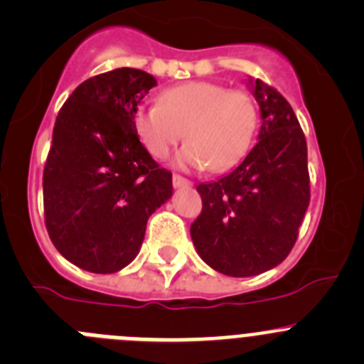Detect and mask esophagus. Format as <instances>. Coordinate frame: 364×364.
Listing matches in <instances>:
<instances>
[{
    "mask_svg": "<svg viewBox=\"0 0 364 364\" xmlns=\"http://www.w3.org/2000/svg\"><path fill=\"white\" fill-rule=\"evenodd\" d=\"M172 185H174L176 188H188V186H192V181L186 178H183V176L174 174L172 176Z\"/></svg>",
    "mask_w": 364,
    "mask_h": 364,
    "instance_id": "1",
    "label": "esophagus"
}]
</instances>
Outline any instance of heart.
I'll list each match as a JSON object with an SVG mask.
<instances>
[{"mask_svg": "<svg viewBox=\"0 0 364 364\" xmlns=\"http://www.w3.org/2000/svg\"><path fill=\"white\" fill-rule=\"evenodd\" d=\"M259 125L257 102L247 91L193 80L163 91L159 104L134 111V129L154 158L165 159L186 136L178 163L228 171L250 151Z\"/></svg>", "mask_w": 364, "mask_h": 364, "instance_id": "heart-1", "label": "heart"}]
</instances>
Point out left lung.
<instances>
[{
  "label": "left lung",
  "instance_id": "8db88e82",
  "mask_svg": "<svg viewBox=\"0 0 364 364\" xmlns=\"http://www.w3.org/2000/svg\"><path fill=\"white\" fill-rule=\"evenodd\" d=\"M259 144L228 176L198 186L203 210L190 226L199 257L228 277H253L291 253L311 201L307 141L293 107L257 79Z\"/></svg>",
  "mask_w": 364,
  "mask_h": 364
}]
</instances>
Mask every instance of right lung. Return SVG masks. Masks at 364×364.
<instances>
[{
  "label": "right lung",
  "mask_w": 364,
  "mask_h": 364,
  "mask_svg": "<svg viewBox=\"0 0 364 364\" xmlns=\"http://www.w3.org/2000/svg\"><path fill=\"white\" fill-rule=\"evenodd\" d=\"M154 86L147 71L118 68L84 80L57 114L43 172L44 224L64 259L90 273L131 264L149 217L172 196V174L134 129V111Z\"/></svg>",
  "instance_id": "obj_1"
}]
</instances>
